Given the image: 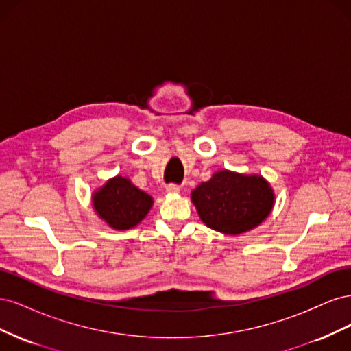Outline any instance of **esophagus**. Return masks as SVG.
Returning a JSON list of instances; mask_svg holds the SVG:
<instances>
[{"label":"esophagus","instance_id":"esophagus-1","mask_svg":"<svg viewBox=\"0 0 351 351\" xmlns=\"http://www.w3.org/2000/svg\"><path fill=\"white\" fill-rule=\"evenodd\" d=\"M165 192L168 195H177V193H180V187L177 184H168L165 187Z\"/></svg>","mask_w":351,"mask_h":351}]
</instances>
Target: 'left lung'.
<instances>
[{
    "instance_id": "1",
    "label": "left lung",
    "mask_w": 351,
    "mask_h": 351,
    "mask_svg": "<svg viewBox=\"0 0 351 351\" xmlns=\"http://www.w3.org/2000/svg\"><path fill=\"white\" fill-rule=\"evenodd\" d=\"M192 202L209 228L236 236L267 219L275 196L262 176L221 169L193 190Z\"/></svg>"
}]
</instances>
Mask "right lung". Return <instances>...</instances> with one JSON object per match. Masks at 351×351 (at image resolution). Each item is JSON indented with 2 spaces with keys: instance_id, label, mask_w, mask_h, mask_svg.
<instances>
[{
  "instance_id": "add662e5",
  "label": "right lung",
  "mask_w": 351,
  "mask_h": 351,
  "mask_svg": "<svg viewBox=\"0 0 351 351\" xmlns=\"http://www.w3.org/2000/svg\"><path fill=\"white\" fill-rule=\"evenodd\" d=\"M92 205L111 228L129 230L147 215L154 199L132 184L129 178L117 176L92 195Z\"/></svg>"
}]
</instances>
